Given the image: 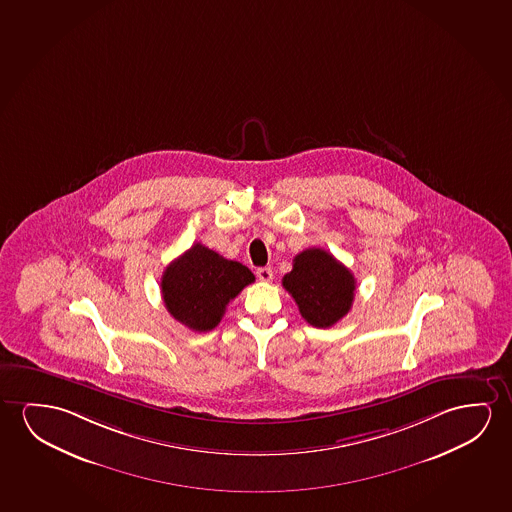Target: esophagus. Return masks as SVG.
Returning <instances> with one entry per match:
<instances>
[{"label": "esophagus", "instance_id": "34e87169", "mask_svg": "<svg viewBox=\"0 0 512 512\" xmlns=\"http://www.w3.org/2000/svg\"><path fill=\"white\" fill-rule=\"evenodd\" d=\"M257 278H259L260 282H271L273 280V269L271 267H259L257 269Z\"/></svg>", "mask_w": 512, "mask_h": 512}]
</instances>
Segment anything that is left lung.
<instances>
[{
  "mask_svg": "<svg viewBox=\"0 0 512 512\" xmlns=\"http://www.w3.org/2000/svg\"><path fill=\"white\" fill-rule=\"evenodd\" d=\"M282 283L294 297L301 317L313 327H331L343 319L356 292L354 275L322 248L297 253Z\"/></svg>",
  "mask_w": 512,
  "mask_h": 512,
  "instance_id": "left-lung-1",
  "label": "left lung"
}]
</instances>
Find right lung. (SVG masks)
I'll use <instances>...</instances> for the list:
<instances>
[{
	"instance_id": "add662e5",
	"label": "right lung",
	"mask_w": 512,
	"mask_h": 512,
	"mask_svg": "<svg viewBox=\"0 0 512 512\" xmlns=\"http://www.w3.org/2000/svg\"><path fill=\"white\" fill-rule=\"evenodd\" d=\"M253 282L255 276L241 262L195 243L165 267L160 287L167 312L188 329L206 333L220 324L227 304Z\"/></svg>"
}]
</instances>
